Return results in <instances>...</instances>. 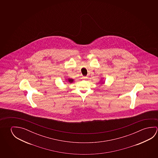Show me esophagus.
I'll list each match as a JSON object with an SVG mask.
<instances>
[{
	"instance_id": "esophagus-1",
	"label": "esophagus",
	"mask_w": 158,
	"mask_h": 158,
	"mask_svg": "<svg viewBox=\"0 0 158 158\" xmlns=\"http://www.w3.org/2000/svg\"><path fill=\"white\" fill-rule=\"evenodd\" d=\"M82 78H83V79L85 80V79H86L88 78V77H82Z\"/></svg>"
}]
</instances>
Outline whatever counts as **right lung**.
<instances>
[{"instance_id": "right-lung-1", "label": "right lung", "mask_w": 158, "mask_h": 158, "mask_svg": "<svg viewBox=\"0 0 158 158\" xmlns=\"http://www.w3.org/2000/svg\"><path fill=\"white\" fill-rule=\"evenodd\" d=\"M68 81H69V82H70V83H72L73 81V79H68Z\"/></svg>"}]
</instances>
